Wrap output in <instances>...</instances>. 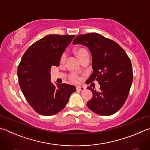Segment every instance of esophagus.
<instances>
[{
  "label": "esophagus",
  "mask_w": 150,
  "mask_h": 150,
  "mask_svg": "<svg viewBox=\"0 0 150 150\" xmlns=\"http://www.w3.org/2000/svg\"><path fill=\"white\" fill-rule=\"evenodd\" d=\"M77 91H84L86 88H85V87H80V86H79V87H77Z\"/></svg>",
  "instance_id": "34e87169"
}]
</instances>
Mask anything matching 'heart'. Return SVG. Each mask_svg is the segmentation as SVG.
Wrapping results in <instances>:
<instances>
[{"mask_svg": "<svg viewBox=\"0 0 150 150\" xmlns=\"http://www.w3.org/2000/svg\"><path fill=\"white\" fill-rule=\"evenodd\" d=\"M74 53L76 55V56L78 57V59L80 61H81L83 59H84L85 57H88L87 51L85 49H84V48H82V47L75 48L74 50ZM65 59H66L65 54H63L62 55V57H61V62L62 63L65 62ZM69 79L70 80H71L72 81H75V82L79 81V77H77V75L74 74V73H73V74H71L69 76Z\"/></svg>", "mask_w": 150, "mask_h": 150, "instance_id": "1", "label": "heart"}]
</instances>
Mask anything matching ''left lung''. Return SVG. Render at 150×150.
Masks as SVG:
<instances>
[{
    "label": "left lung",
    "instance_id": "left-lung-1",
    "mask_svg": "<svg viewBox=\"0 0 150 150\" xmlns=\"http://www.w3.org/2000/svg\"><path fill=\"white\" fill-rule=\"evenodd\" d=\"M73 44L88 48L93 71L88 83L95 79L100 85L99 91L87 88L93 93L88 108L99 115H114L124 105L133 81L130 58L117 43L96 33L79 35Z\"/></svg>",
    "mask_w": 150,
    "mask_h": 150
}]
</instances>
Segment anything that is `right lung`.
Here are the masks:
<instances>
[{
	"label": "right lung",
	"instance_id": "1",
	"mask_svg": "<svg viewBox=\"0 0 150 150\" xmlns=\"http://www.w3.org/2000/svg\"><path fill=\"white\" fill-rule=\"evenodd\" d=\"M75 35L51 34L35 42L28 49L18 67L22 92L30 105L40 115L51 116L67 105L75 86L55 85L51 81L52 66L58 67L61 57Z\"/></svg>",
	"mask_w": 150,
	"mask_h": 150
}]
</instances>
